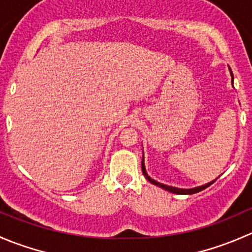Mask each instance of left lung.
<instances>
[{
	"label": "left lung",
	"instance_id": "obj_1",
	"mask_svg": "<svg viewBox=\"0 0 252 252\" xmlns=\"http://www.w3.org/2000/svg\"><path fill=\"white\" fill-rule=\"evenodd\" d=\"M229 69H230V68H229ZM230 74H232V81H233V73H232V70H230ZM141 169H142V174H144L145 177H146V179L149 180L150 183H152V184L157 185V187L162 188V189H164V190H168V191L173 192V194H179V195H191V194H195V192H199V191H201V190L206 189V188H207V187H210L211 184H213V183H215L216 180H217V179H215V180H213V182L207 183V184L201 185V187L192 188V189H180V188H174V187H169V185H166V184H162V183H158V182H156V180L152 179V178H150L149 174H147V172H146V168H145L144 157H142Z\"/></svg>",
	"mask_w": 252,
	"mask_h": 252
}]
</instances>
